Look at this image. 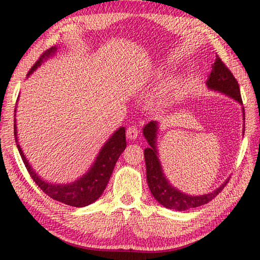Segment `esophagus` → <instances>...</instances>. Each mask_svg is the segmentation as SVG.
<instances>
[{"instance_id":"34e87169","label":"esophagus","mask_w":260,"mask_h":260,"mask_svg":"<svg viewBox=\"0 0 260 260\" xmlns=\"http://www.w3.org/2000/svg\"><path fill=\"white\" fill-rule=\"evenodd\" d=\"M126 136L128 140H135L139 136V131L136 127H129L126 131Z\"/></svg>"}]
</instances>
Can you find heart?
I'll return each instance as SVG.
<instances>
[{"instance_id":"heart-1","label":"heart","mask_w":260,"mask_h":260,"mask_svg":"<svg viewBox=\"0 0 260 260\" xmlns=\"http://www.w3.org/2000/svg\"><path fill=\"white\" fill-rule=\"evenodd\" d=\"M160 78H161V73L159 71H156L155 73H153V77H152L153 81L159 80ZM175 86H177V83H175L174 81H171L167 83L166 86L162 87L152 100V102H151L152 108L156 110H161V109L169 107V105L171 104V101H172V98H173V90H174Z\"/></svg>"}]
</instances>
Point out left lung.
Masks as SVG:
<instances>
[{"label": "left lung", "instance_id": "left-lung-1", "mask_svg": "<svg viewBox=\"0 0 260 260\" xmlns=\"http://www.w3.org/2000/svg\"><path fill=\"white\" fill-rule=\"evenodd\" d=\"M205 83L210 90L221 93L228 96V98L235 100L241 105H243L241 99L239 83H237L234 76H233L232 72L226 68V65L222 63V60L218 56L215 57L214 63L212 64V71L209 73V77L206 79ZM242 113H243V122H245V113L243 107H242ZM142 132L144 139L147 140L149 144V147L144 149V160H146L147 166L148 186L152 193L153 199L164 206V208L175 211H184L197 208V206L204 205L209 203L210 201H212L222 190V188L226 186L230 178H227L213 191L204 193V195H189V193L179 190L166 178L164 171H162V166L160 164L157 144L158 133H159V122L150 121L143 127Z\"/></svg>", "mask_w": 260, "mask_h": 260}]
</instances>
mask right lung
I'll use <instances>...</instances> for the list:
<instances>
[{"instance_id":"right-lung-1","label":"right lung","mask_w":260,"mask_h":260,"mask_svg":"<svg viewBox=\"0 0 260 260\" xmlns=\"http://www.w3.org/2000/svg\"><path fill=\"white\" fill-rule=\"evenodd\" d=\"M57 49H58V46H55L43 52L37 63L33 65V68L29 70L27 78L34 71H37L45 61L52 58L56 55ZM16 111L17 104L15 108V140L17 148H18L21 159H23L29 175L32 177L35 183L42 189V191L46 192L52 200L58 201L60 203H64L70 206H76V208H83V206H87L94 203L95 201H98L100 196L103 193L104 189L107 188V184L113 172L114 165H116L118 158H119V156L126 148L125 127L121 126L117 131L113 132L107 142L100 149L93 164L90 165L85 174H82L76 181L68 183H57L46 181L45 179L41 178L37 171L33 169L32 165L29 164L27 158H26L18 141V132H17L16 124Z\"/></svg>"}]
</instances>
